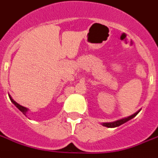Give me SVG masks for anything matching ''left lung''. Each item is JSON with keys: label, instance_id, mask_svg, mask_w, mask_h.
Returning a JSON list of instances; mask_svg holds the SVG:
<instances>
[{"label": "left lung", "instance_id": "8db88e82", "mask_svg": "<svg viewBox=\"0 0 158 158\" xmlns=\"http://www.w3.org/2000/svg\"><path fill=\"white\" fill-rule=\"evenodd\" d=\"M139 111H138L137 112H136V113H134L133 115L130 116V117H126V118H123V119L118 120V121H116V122H113V123H103V126H105V127H119V126H121L122 124H123V123H127V121H129V120L132 119L134 117H136V116L137 115V113H138Z\"/></svg>", "mask_w": 158, "mask_h": 158}]
</instances>
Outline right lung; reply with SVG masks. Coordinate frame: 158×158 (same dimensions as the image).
I'll return each mask as SVG.
<instances>
[{
    "instance_id": "right-lung-1",
    "label": "right lung",
    "mask_w": 158,
    "mask_h": 158,
    "mask_svg": "<svg viewBox=\"0 0 158 158\" xmlns=\"http://www.w3.org/2000/svg\"><path fill=\"white\" fill-rule=\"evenodd\" d=\"M9 97H10V101H11V102H12L13 104H14V105H15V106H16V107H17V108H18L19 110H20V111H21L22 113H23V114L26 115V113H27V108H26V107H24V106H21L20 104H18L17 102H15V101L13 100L12 98H11V97H10V95H9Z\"/></svg>"
}]
</instances>
